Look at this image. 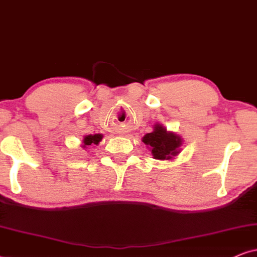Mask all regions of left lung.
<instances>
[{"mask_svg": "<svg viewBox=\"0 0 257 257\" xmlns=\"http://www.w3.org/2000/svg\"><path fill=\"white\" fill-rule=\"evenodd\" d=\"M144 144L149 146L152 155L158 160H170L180 152L181 138L174 133L167 132L164 125L158 123L154 125V131L146 134L142 138Z\"/></svg>", "mask_w": 257, "mask_h": 257, "instance_id": "obj_1", "label": "left lung"}]
</instances>
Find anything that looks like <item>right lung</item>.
<instances>
[{
	"label": "right lung",
	"instance_id": "right-lung-1",
	"mask_svg": "<svg viewBox=\"0 0 257 257\" xmlns=\"http://www.w3.org/2000/svg\"><path fill=\"white\" fill-rule=\"evenodd\" d=\"M103 135L102 134H93V135H86L83 139V148H86L87 146H97L102 141Z\"/></svg>",
	"mask_w": 257,
	"mask_h": 257
}]
</instances>
